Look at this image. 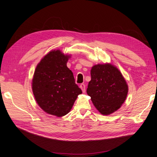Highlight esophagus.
<instances>
[{
    "instance_id": "34e87169",
    "label": "esophagus",
    "mask_w": 157,
    "mask_h": 157,
    "mask_svg": "<svg viewBox=\"0 0 157 157\" xmlns=\"http://www.w3.org/2000/svg\"><path fill=\"white\" fill-rule=\"evenodd\" d=\"M80 88L82 90V91L83 93L86 92V86H85L84 84H81L80 85Z\"/></svg>"
}]
</instances>
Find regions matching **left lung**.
<instances>
[{
  "label": "left lung",
  "instance_id": "left-lung-1",
  "mask_svg": "<svg viewBox=\"0 0 157 157\" xmlns=\"http://www.w3.org/2000/svg\"><path fill=\"white\" fill-rule=\"evenodd\" d=\"M86 92L97 110L103 115L115 112L126 100L128 86L118 69L111 63L95 65Z\"/></svg>",
  "mask_w": 157,
  "mask_h": 157
}]
</instances>
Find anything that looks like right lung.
<instances>
[{"instance_id":"obj_1","label":"right lung","mask_w":157,"mask_h":157,"mask_svg":"<svg viewBox=\"0 0 157 157\" xmlns=\"http://www.w3.org/2000/svg\"><path fill=\"white\" fill-rule=\"evenodd\" d=\"M71 55L52 50L36 65L32 90L39 106L46 113L61 117L67 115L82 90L75 84L67 63Z\"/></svg>"}]
</instances>
